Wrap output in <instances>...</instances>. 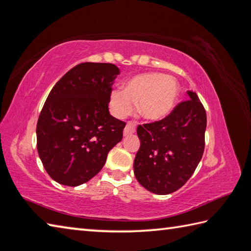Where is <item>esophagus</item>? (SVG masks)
<instances>
[{
    "instance_id": "esophagus-1",
    "label": "esophagus",
    "mask_w": 251,
    "mask_h": 251,
    "mask_svg": "<svg viewBox=\"0 0 251 251\" xmlns=\"http://www.w3.org/2000/svg\"><path fill=\"white\" fill-rule=\"evenodd\" d=\"M135 130H136V125L134 124V123L128 122L124 128V136H128V135L134 134Z\"/></svg>"
}]
</instances>
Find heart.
<instances>
[{"label":"heart","instance_id":"b5f03b06","mask_svg":"<svg viewBox=\"0 0 251 251\" xmlns=\"http://www.w3.org/2000/svg\"><path fill=\"white\" fill-rule=\"evenodd\" d=\"M176 97V84L169 76L145 74L131 78L125 90L113 91L110 105L117 117H126L134 111L135 104L141 116L156 121L171 111Z\"/></svg>","mask_w":251,"mask_h":251}]
</instances>
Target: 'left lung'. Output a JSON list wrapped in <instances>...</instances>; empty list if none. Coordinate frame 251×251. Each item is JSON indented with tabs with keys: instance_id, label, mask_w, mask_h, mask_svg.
<instances>
[{
	"instance_id": "8db88e82",
	"label": "left lung",
	"mask_w": 251,
	"mask_h": 251,
	"mask_svg": "<svg viewBox=\"0 0 251 251\" xmlns=\"http://www.w3.org/2000/svg\"><path fill=\"white\" fill-rule=\"evenodd\" d=\"M188 95L165 118L137 127L140 147L134 160L135 176L152 193L176 192L202 159L206 112L197 93L188 91Z\"/></svg>"
}]
</instances>
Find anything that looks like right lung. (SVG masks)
Masks as SVG:
<instances>
[{
  "label": "right lung",
  "mask_w": 251,
  "mask_h": 251,
  "mask_svg": "<svg viewBox=\"0 0 251 251\" xmlns=\"http://www.w3.org/2000/svg\"><path fill=\"white\" fill-rule=\"evenodd\" d=\"M118 74L113 63L83 62L50 91L36 134L40 160L58 183L76 186L92 179L122 140L126 123L108 112Z\"/></svg>",
  "instance_id": "1"
}]
</instances>
